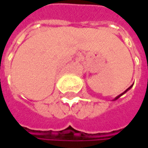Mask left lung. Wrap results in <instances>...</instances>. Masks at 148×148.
Returning <instances> with one entry per match:
<instances>
[{
    "mask_svg": "<svg viewBox=\"0 0 148 148\" xmlns=\"http://www.w3.org/2000/svg\"><path fill=\"white\" fill-rule=\"evenodd\" d=\"M134 86V85H132V86H129V87H128V88L127 89V90H125V91H123V92L122 94L119 95H118V96H116V97H115V98H114V99H113V100H116V99H119V97H120V96H121V95H123V94H125V93H126V92H127V91H128V90H130V89L132 88V86Z\"/></svg>",
    "mask_w": 148,
    "mask_h": 148,
    "instance_id": "8db88e82",
    "label": "left lung"
}]
</instances>
